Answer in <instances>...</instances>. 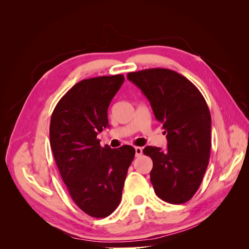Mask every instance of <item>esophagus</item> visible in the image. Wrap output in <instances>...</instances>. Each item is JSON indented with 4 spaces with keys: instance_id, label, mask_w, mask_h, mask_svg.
<instances>
[{
    "instance_id": "34e87169",
    "label": "esophagus",
    "mask_w": 249,
    "mask_h": 249,
    "mask_svg": "<svg viewBox=\"0 0 249 249\" xmlns=\"http://www.w3.org/2000/svg\"><path fill=\"white\" fill-rule=\"evenodd\" d=\"M135 154H136V157H140L142 155V148L139 146L135 147Z\"/></svg>"
}]
</instances>
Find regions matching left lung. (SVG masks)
Here are the masks:
<instances>
[{"mask_svg": "<svg viewBox=\"0 0 249 249\" xmlns=\"http://www.w3.org/2000/svg\"><path fill=\"white\" fill-rule=\"evenodd\" d=\"M126 77L147 97L166 134V150L156 146L143 149L153 160L150 182L155 192L164 201L184 203L198 190L209 164L211 114L206 100L175 71L149 69Z\"/></svg>", "mask_w": 249, "mask_h": 249, "instance_id": "8db88e82", "label": "left lung"}]
</instances>
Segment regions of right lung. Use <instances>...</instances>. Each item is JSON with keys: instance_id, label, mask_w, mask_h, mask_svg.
<instances>
[{"instance_id": "right-lung-1", "label": "right lung", "mask_w": 249, "mask_h": 249, "mask_svg": "<svg viewBox=\"0 0 249 249\" xmlns=\"http://www.w3.org/2000/svg\"><path fill=\"white\" fill-rule=\"evenodd\" d=\"M124 81L123 74L82 80L55 107L50 142L72 200L86 214L104 218L118 207L135 157L130 145L102 147L96 138L108 127V108Z\"/></svg>"}]
</instances>
